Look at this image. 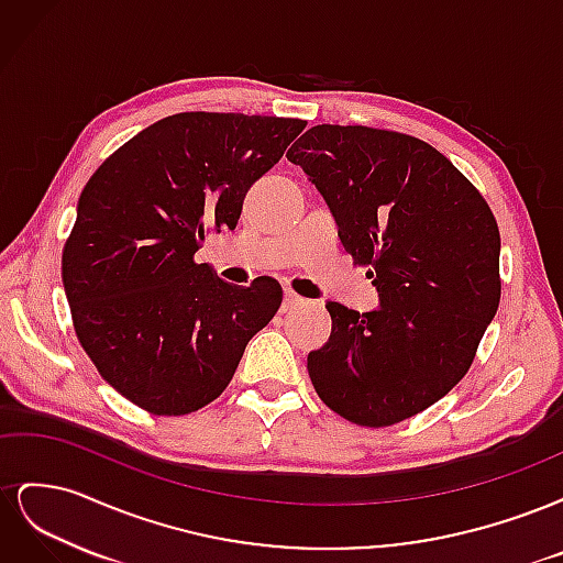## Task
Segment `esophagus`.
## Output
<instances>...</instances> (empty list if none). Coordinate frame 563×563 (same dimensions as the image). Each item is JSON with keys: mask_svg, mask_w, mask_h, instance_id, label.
Returning a JSON list of instances; mask_svg holds the SVG:
<instances>
[{"mask_svg": "<svg viewBox=\"0 0 563 563\" xmlns=\"http://www.w3.org/2000/svg\"><path fill=\"white\" fill-rule=\"evenodd\" d=\"M308 300L300 298L296 291H291V288H284V302H282V312H291L296 308H300V305H305Z\"/></svg>", "mask_w": 563, "mask_h": 563, "instance_id": "esophagus-1", "label": "esophagus"}]
</instances>
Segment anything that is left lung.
<instances>
[{
	"label": "left lung",
	"mask_w": 563,
	"mask_h": 563,
	"mask_svg": "<svg viewBox=\"0 0 563 563\" xmlns=\"http://www.w3.org/2000/svg\"><path fill=\"white\" fill-rule=\"evenodd\" d=\"M368 265L380 305L327 302L331 335L308 354L317 395L383 428L439 401L465 376L500 302V232L484 197L432 145L368 126L319 124L286 152Z\"/></svg>",
	"instance_id": "8db88e82"
}]
</instances>
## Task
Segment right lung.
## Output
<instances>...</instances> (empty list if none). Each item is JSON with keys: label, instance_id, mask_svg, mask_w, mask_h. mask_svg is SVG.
<instances>
[{"label": "right lung", "instance_id": "1", "mask_svg": "<svg viewBox=\"0 0 563 563\" xmlns=\"http://www.w3.org/2000/svg\"><path fill=\"white\" fill-rule=\"evenodd\" d=\"M305 129L302 119L183 112L100 164L63 251L75 331L119 395L185 416L232 380L249 340L282 305L258 277L232 286L195 263L211 225L234 230L251 185Z\"/></svg>", "mask_w": 563, "mask_h": 563}]
</instances>
